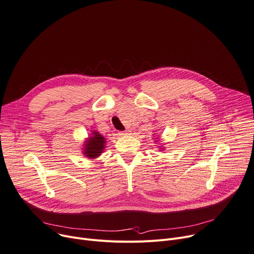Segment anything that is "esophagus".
<instances>
[{"instance_id": "1", "label": "esophagus", "mask_w": 254, "mask_h": 254, "mask_svg": "<svg viewBox=\"0 0 254 254\" xmlns=\"http://www.w3.org/2000/svg\"><path fill=\"white\" fill-rule=\"evenodd\" d=\"M129 134H130V131H129V130L119 132V135H120V136H126V135H129Z\"/></svg>"}]
</instances>
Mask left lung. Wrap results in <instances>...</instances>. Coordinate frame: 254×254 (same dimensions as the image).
I'll use <instances>...</instances> for the list:
<instances>
[{
    "mask_svg": "<svg viewBox=\"0 0 254 254\" xmlns=\"http://www.w3.org/2000/svg\"><path fill=\"white\" fill-rule=\"evenodd\" d=\"M158 138H159V137H158ZM153 139H154V138H153ZM156 139H157V138H156ZM156 142H158V141H157V140H156ZM159 147H160V149H162V150H163V148H165V147H163V148H161V147H162V146H159Z\"/></svg>",
    "mask_w": 254,
    "mask_h": 254,
    "instance_id": "obj_1",
    "label": "left lung"
}]
</instances>
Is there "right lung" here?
<instances>
[{"mask_svg": "<svg viewBox=\"0 0 254 254\" xmlns=\"http://www.w3.org/2000/svg\"><path fill=\"white\" fill-rule=\"evenodd\" d=\"M106 138L96 130H93L91 135L84 140L82 145V154L89 159L98 158L106 148Z\"/></svg>", "mask_w": 254, "mask_h": 254, "instance_id": "add662e5", "label": "right lung"}]
</instances>
